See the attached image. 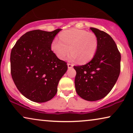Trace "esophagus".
<instances>
[{
    "label": "esophagus",
    "instance_id": "1",
    "mask_svg": "<svg viewBox=\"0 0 133 133\" xmlns=\"http://www.w3.org/2000/svg\"><path fill=\"white\" fill-rule=\"evenodd\" d=\"M67 65H68V68H72V67H73V65L71 64V63H68Z\"/></svg>",
    "mask_w": 133,
    "mask_h": 133
}]
</instances>
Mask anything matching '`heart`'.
Segmentation results:
<instances>
[{
    "mask_svg": "<svg viewBox=\"0 0 133 133\" xmlns=\"http://www.w3.org/2000/svg\"><path fill=\"white\" fill-rule=\"evenodd\" d=\"M60 40L54 39L51 44V49L56 57L64 60L71 51L70 61L87 63L93 59L97 52L99 41L93 32L86 30L72 28L63 31L59 36Z\"/></svg>",
    "mask_w": 133,
    "mask_h": 133,
    "instance_id": "heart-1",
    "label": "heart"
}]
</instances>
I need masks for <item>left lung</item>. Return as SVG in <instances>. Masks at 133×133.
I'll use <instances>...</instances> for the list:
<instances>
[{"label":"left lung","mask_w":133,"mask_h":133,"mask_svg":"<svg viewBox=\"0 0 133 133\" xmlns=\"http://www.w3.org/2000/svg\"><path fill=\"white\" fill-rule=\"evenodd\" d=\"M97 36L99 45L91 61L81 66H74L76 71V91L88 101L105 97L115 85L121 72V56L112 38L103 31L90 28Z\"/></svg>","instance_id":"8db88e82"}]
</instances>
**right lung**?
<instances>
[{
  "instance_id": "add662e5",
  "label": "right lung",
  "mask_w": 133,
  "mask_h": 133,
  "mask_svg": "<svg viewBox=\"0 0 133 133\" xmlns=\"http://www.w3.org/2000/svg\"><path fill=\"white\" fill-rule=\"evenodd\" d=\"M61 30L30 31L22 36L12 48V80L18 90L30 101L42 103L53 98L60 79L67 71L66 62L51 50L52 41Z\"/></svg>"
}]
</instances>
